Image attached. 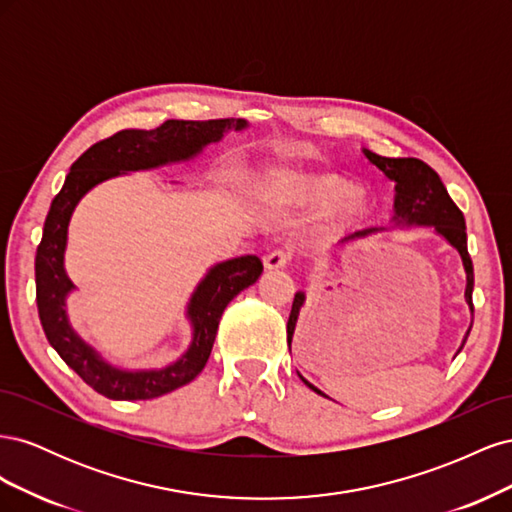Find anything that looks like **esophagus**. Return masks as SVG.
Segmentation results:
<instances>
[{
  "label": "esophagus",
  "instance_id": "obj_1",
  "mask_svg": "<svg viewBox=\"0 0 512 512\" xmlns=\"http://www.w3.org/2000/svg\"><path fill=\"white\" fill-rule=\"evenodd\" d=\"M288 262H290L288 252L275 250V252H271V254L265 258V269H267V271H280V269H284V267L288 265Z\"/></svg>",
  "mask_w": 512,
  "mask_h": 512
}]
</instances>
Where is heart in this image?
Returning a JSON list of instances; mask_svg holds the SVG:
<instances>
[{"label":"heart","mask_w":512,"mask_h":512,"mask_svg":"<svg viewBox=\"0 0 512 512\" xmlns=\"http://www.w3.org/2000/svg\"><path fill=\"white\" fill-rule=\"evenodd\" d=\"M267 196L280 205L322 207L320 228L327 235H342L363 226L374 218L378 207L374 194L339 170L286 173L273 181Z\"/></svg>","instance_id":"heart-1"}]
</instances>
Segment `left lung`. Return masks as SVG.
I'll return each instance as SVG.
<instances>
[{
    "label": "left lung",
    "mask_w": 512,
    "mask_h": 512,
    "mask_svg": "<svg viewBox=\"0 0 512 512\" xmlns=\"http://www.w3.org/2000/svg\"><path fill=\"white\" fill-rule=\"evenodd\" d=\"M367 160L376 164L382 173L395 181V226H433L440 237L446 239L448 245H453L461 256L463 271H466V303L470 305V312L474 314L472 305V290H474V267L472 258L468 254V235H466V220H463V213L453 203V198L448 196L442 179L438 177L436 170L427 166L423 160L416 158H382L378 153L363 149ZM384 228H365L354 232V235L342 239V243L352 239H365L369 235H376ZM305 303V292L294 294L292 301V312L288 318V346L292 342L294 327H297L299 312ZM472 329V324H470ZM470 329L463 337V344L470 335ZM461 344V348H463ZM461 348L457 352H461ZM309 389L314 393L324 395L314 384H309L303 376H299Z\"/></svg>",
    "instance_id": "1"
}]
</instances>
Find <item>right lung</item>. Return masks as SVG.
I'll return each mask as SVG.
<instances>
[{
  "instance_id": "add662e5",
  "label": "right lung",
  "mask_w": 512,
  "mask_h": 512,
  "mask_svg": "<svg viewBox=\"0 0 512 512\" xmlns=\"http://www.w3.org/2000/svg\"><path fill=\"white\" fill-rule=\"evenodd\" d=\"M245 119L181 121L168 119L156 130H121L91 145L70 166L64 188L53 198L44 220L42 241L36 252V303L42 329L61 359L91 389L117 401L153 399L192 382L211 354L215 333L226 305L262 273L258 256L230 258L211 267L192 292L188 316L192 324L190 348L181 359L162 369L115 367L74 333L66 312V299L74 284L64 269L68 224L79 200L98 183L134 170H149L196 158L207 145L222 141L228 130H245Z\"/></svg>"
}]
</instances>
